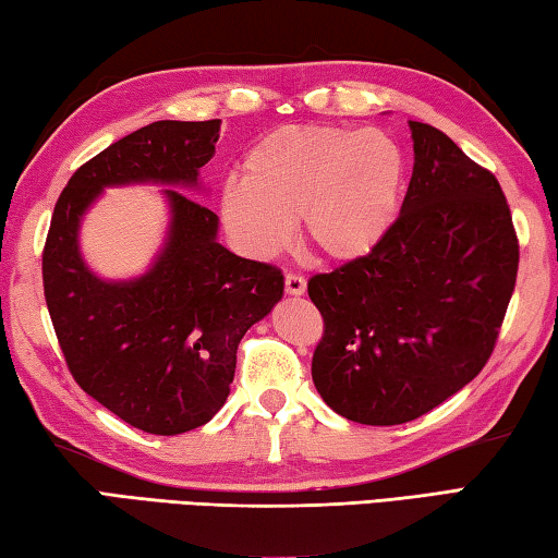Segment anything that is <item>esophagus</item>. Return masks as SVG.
Returning <instances> with one entry per match:
<instances>
[{
	"mask_svg": "<svg viewBox=\"0 0 558 558\" xmlns=\"http://www.w3.org/2000/svg\"><path fill=\"white\" fill-rule=\"evenodd\" d=\"M305 290H307L305 278L295 276V272H288V276H286V292H288V295L300 298V295H305Z\"/></svg>",
	"mask_w": 558,
	"mask_h": 558,
	"instance_id": "esophagus-1",
	"label": "esophagus"
}]
</instances>
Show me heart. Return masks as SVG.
Wrapping results in <instances>:
<instances>
[{"instance_id": "b5f03b06", "label": "heart", "mask_w": 558, "mask_h": 558, "mask_svg": "<svg viewBox=\"0 0 558 558\" xmlns=\"http://www.w3.org/2000/svg\"><path fill=\"white\" fill-rule=\"evenodd\" d=\"M405 159L381 130L282 125L241 162V182L219 192V219L245 256L268 260L292 239V223L319 258L369 256L399 219Z\"/></svg>"}]
</instances>
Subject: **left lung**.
<instances>
[{"mask_svg":"<svg viewBox=\"0 0 558 558\" xmlns=\"http://www.w3.org/2000/svg\"><path fill=\"white\" fill-rule=\"evenodd\" d=\"M413 174L369 256L310 278L325 319L317 393L364 426H399L470 384L493 354L519 243L495 174L440 130L409 120Z\"/></svg>","mask_w":558,"mask_h":558,"instance_id":"left-lung-1","label":"left lung"}]
</instances>
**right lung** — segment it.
Returning <instances> with one entry per match:
<instances>
[{"label": "right lung", "instance_id": "1", "mask_svg": "<svg viewBox=\"0 0 558 558\" xmlns=\"http://www.w3.org/2000/svg\"><path fill=\"white\" fill-rule=\"evenodd\" d=\"M221 120H157L75 172L53 209L44 295L73 379L130 426L179 436L229 399L235 349L282 298V276L219 243V216L184 192L216 153ZM167 185L166 241L145 274L100 279L82 258L80 226L106 187Z\"/></svg>", "mask_w": 558, "mask_h": 558}]
</instances>
